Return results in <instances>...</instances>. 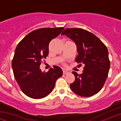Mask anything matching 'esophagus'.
<instances>
[{
  "label": "esophagus",
  "mask_w": 121,
  "mask_h": 121,
  "mask_svg": "<svg viewBox=\"0 0 121 121\" xmlns=\"http://www.w3.org/2000/svg\"><path fill=\"white\" fill-rule=\"evenodd\" d=\"M68 73H69V72H67V71L63 70V74H65H65H67Z\"/></svg>",
  "instance_id": "1"
}]
</instances>
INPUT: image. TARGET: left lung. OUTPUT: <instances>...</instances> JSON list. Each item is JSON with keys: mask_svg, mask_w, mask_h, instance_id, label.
<instances>
[{"mask_svg": "<svg viewBox=\"0 0 121 121\" xmlns=\"http://www.w3.org/2000/svg\"><path fill=\"white\" fill-rule=\"evenodd\" d=\"M65 35L75 42L78 55L75 61L84 65L81 74L72 72L75 81L70 87L83 97L98 93L104 86L110 69L108 52L105 45L93 34L82 28H67Z\"/></svg>", "mask_w": 121, "mask_h": 121, "instance_id": "obj_1", "label": "left lung"}]
</instances>
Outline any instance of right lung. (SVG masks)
Instances as JSON below:
<instances>
[{
  "label": "right lung",
  "instance_id": "add662e5",
  "mask_svg": "<svg viewBox=\"0 0 121 121\" xmlns=\"http://www.w3.org/2000/svg\"><path fill=\"white\" fill-rule=\"evenodd\" d=\"M64 28H44L30 32L17 44L12 61L16 81L25 95L40 99L53 90L55 82L63 75L62 70L53 66L48 72H42L40 65L49 53V44Z\"/></svg>",
  "mask_w": 121,
  "mask_h": 121
}]
</instances>
